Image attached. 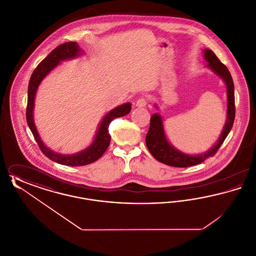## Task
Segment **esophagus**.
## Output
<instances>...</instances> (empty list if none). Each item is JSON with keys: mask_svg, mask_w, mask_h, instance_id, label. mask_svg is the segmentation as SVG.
Listing matches in <instances>:
<instances>
[{"mask_svg": "<svg viewBox=\"0 0 256 256\" xmlns=\"http://www.w3.org/2000/svg\"><path fill=\"white\" fill-rule=\"evenodd\" d=\"M146 102H148L146 98H139L136 100V106L137 108H144V106H146Z\"/></svg>", "mask_w": 256, "mask_h": 256, "instance_id": "1", "label": "esophagus"}]
</instances>
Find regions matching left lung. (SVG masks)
<instances>
[{
	"label": "left lung",
	"mask_w": 256,
	"mask_h": 256,
	"mask_svg": "<svg viewBox=\"0 0 256 256\" xmlns=\"http://www.w3.org/2000/svg\"><path fill=\"white\" fill-rule=\"evenodd\" d=\"M204 60L208 62L206 66L210 68L214 73L218 74L220 78L224 82L226 86L228 94V110H226V121L224 124V130L220 135L217 143L211 146L207 152L202 154H187L182 152L176 150L168 141L164 126L162 117L158 113L154 114L150 117V124L146 136V144L152 156L158 160L159 162L169 165L172 167L185 168L200 164L206 159L213 156L220 146L224 143V139L232 130V126L235 119V100H234V84L230 72L228 67L224 65L216 54L211 50H204Z\"/></svg>",
	"instance_id": "1"
}]
</instances>
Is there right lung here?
Returning a JSON list of instances; mask_svg holds the SVG:
<instances>
[{
	"label": "right lung",
	"mask_w": 256,
	"mask_h": 256,
	"mask_svg": "<svg viewBox=\"0 0 256 256\" xmlns=\"http://www.w3.org/2000/svg\"><path fill=\"white\" fill-rule=\"evenodd\" d=\"M80 54H82V50L76 44V42H66L64 44H61L56 49L52 50L48 54V56L45 58L38 64V66L30 76V80L28 82V106H26V122L28 128H30L32 132L34 134L36 141L40 150H42V152L50 160L58 164L67 165V166H84V165L93 163L100 158L110 146L111 138L108 134V126L110 122L115 118L122 117L128 114L132 110L130 102L124 104L114 110H110L108 113L106 114V116L100 124L93 143L88 148H86V150L78 154H74L72 156H65V154H58L52 150L48 146H45V144L42 142L38 134L34 120V98L36 95L37 88L43 80V78L54 68H56L60 63V61L74 58Z\"/></svg>",
	"instance_id": "obj_1"
}]
</instances>
